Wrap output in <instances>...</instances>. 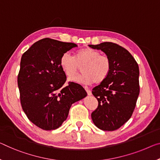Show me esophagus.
I'll return each instance as SVG.
<instances>
[{
  "label": "esophagus",
  "instance_id": "obj_1",
  "mask_svg": "<svg viewBox=\"0 0 160 160\" xmlns=\"http://www.w3.org/2000/svg\"><path fill=\"white\" fill-rule=\"evenodd\" d=\"M85 90H86V92H87V94L88 95H92V92H91V91L88 89V88H85Z\"/></svg>",
  "mask_w": 160,
  "mask_h": 160
}]
</instances>
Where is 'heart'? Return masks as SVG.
Here are the masks:
<instances>
[{"label": "heart", "mask_w": 160, "mask_h": 160, "mask_svg": "<svg viewBox=\"0 0 160 160\" xmlns=\"http://www.w3.org/2000/svg\"><path fill=\"white\" fill-rule=\"evenodd\" d=\"M60 65L68 78L74 77L82 66V74L70 79L82 84L103 82L112 68L111 60L108 56L101 55L99 51L90 48L80 49L76 52L74 57L68 52L63 53L61 57Z\"/></svg>", "instance_id": "heart-1"}]
</instances>
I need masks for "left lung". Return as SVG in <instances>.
<instances>
[{"mask_svg":"<svg viewBox=\"0 0 160 160\" xmlns=\"http://www.w3.org/2000/svg\"><path fill=\"white\" fill-rule=\"evenodd\" d=\"M88 46L102 51L112 62L109 76L92 89L99 103L92 113V121L100 129L114 131L131 118L136 107L139 94V66L131 53L117 43Z\"/></svg>","mask_w":160,"mask_h":160,"instance_id":"obj_1","label":"left lung"}]
</instances>
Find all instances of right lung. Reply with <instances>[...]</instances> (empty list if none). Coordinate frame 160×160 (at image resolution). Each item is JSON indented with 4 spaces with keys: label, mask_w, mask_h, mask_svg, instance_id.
<instances>
[{
    "label": "right lung",
    "mask_w": 160,
    "mask_h": 160,
    "mask_svg": "<svg viewBox=\"0 0 160 160\" xmlns=\"http://www.w3.org/2000/svg\"><path fill=\"white\" fill-rule=\"evenodd\" d=\"M77 47L46 38L33 43L22 55L18 86L22 109L39 128L53 130L68 117L72 104L87 97L78 83H64L66 76L60 65L63 53Z\"/></svg>",
    "instance_id": "1"
}]
</instances>
